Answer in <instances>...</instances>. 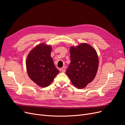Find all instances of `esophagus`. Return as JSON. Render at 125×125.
I'll return each mask as SVG.
<instances>
[{"label": "esophagus", "mask_w": 125, "mask_h": 125, "mask_svg": "<svg viewBox=\"0 0 125 125\" xmlns=\"http://www.w3.org/2000/svg\"><path fill=\"white\" fill-rule=\"evenodd\" d=\"M60 70H61V71L62 72V73H65V72L66 71V67L64 66V67H62V69Z\"/></svg>", "instance_id": "34e87169"}]
</instances>
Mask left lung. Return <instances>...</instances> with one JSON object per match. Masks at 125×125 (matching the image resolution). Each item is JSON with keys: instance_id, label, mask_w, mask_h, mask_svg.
Wrapping results in <instances>:
<instances>
[{"instance_id": "8db88e82", "label": "left lung", "mask_w": 125, "mask_h": 125, "mask_svg": "<svg viewBox=\"0 0 125 125\" xmlns=\"http://www.w3.org/2000/svg\"><path fill=\"white\" fill-rule=\"evenodd\" d=\"M71 62L66 74L77 88H84L95 77L99 66L96 51L88 44L70 48Z\"/></svg>"}]
</instances>
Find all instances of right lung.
<instances>
[{"mask_svg": "<svg viewBox=\"0 0 125 125\" xmlns=\"http://www.w3.org/2000/svg\"><path fill=\"white\" fill-rule=\"evenodd\" d=\"M52 47L41 44L30 52L26 60L29 77L42 88L48 86L59 71L51 56Z\"/></svg>", "mask_w": 125, "mask_h": 125, "instance_id": "obj_1", "label": "right lung"}]
</instances>
